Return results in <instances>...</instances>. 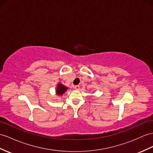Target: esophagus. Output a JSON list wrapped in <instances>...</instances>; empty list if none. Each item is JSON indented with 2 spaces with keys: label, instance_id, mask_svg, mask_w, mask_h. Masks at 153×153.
<instances>
[{
  "label": "esophagus",
  "instance_id": "34e87169",
  "mask_svg": "<svg viewBox=\"0 0 153 153\" xmlns=\"http://www.w3.org/2000/svg\"><path fill=\"white\" fill-rule=\"evenodd\" d=\"M74 89H76V90H79V89H80V86L79 85H74Z\"/></svg>",
  "mask_w": 153,
  "mask_h": 153
}]
</instances>
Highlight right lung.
<instances>
[{
  "instance_id": "add662e5",
  "label": "right lung",
  "mask_w": 153,
  "mask_h": 153,
  "mask_svg": "<svg viewBox=\"0 0 153 153\" xmlns=\"http://www.w3.org/2000/svg\"><path fill=\"white\" fill-rule=\"evenodd\" d=\"M67 89H68V88L65 87V85L62 84H58L56 88V93L58 95H62L67 91Z\"/></svg>"
}]
</instances>
